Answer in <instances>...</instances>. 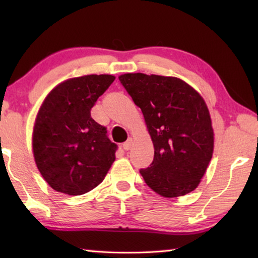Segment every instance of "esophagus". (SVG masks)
<instances>
[{
    "label": "esophagus",
    "instance_id": "esophagus-1",
    "mask_svg": "<svg viewBox=\"0 0 258 258\" xmlns=\"http://www.w3.org/2000/svg\"><path fill=\"white\" fill-rule=\"evenodd\" d=\"M132 146H133V139L130 138V139L127 140V141H126V142L124 143V145H123V148H124V149H125L126 151H127V150L131 149V148H132Z\"/></svg>",
    "mask_w": 258,
    "mask_h": 258
}]
</instances>
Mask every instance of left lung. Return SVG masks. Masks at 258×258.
<instances>
[{"label":"left lung","mask_w":258,"mask_h":258,"mask_svg":"<svg viewBox=\"0 0 258 258\" xmlns=\"http://www.w3.org/2000/svg\"><path fill=\"white\" fill-rule=\"evenodd\" d=\"M119 81L141 109L155 155L140 173L165 198L181 197L199 185L214 151L211 113L204 98L181 78L128 73Z\"/></svg>","instance_id":"obj_1"}]
</instances>
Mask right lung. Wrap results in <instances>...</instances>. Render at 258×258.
I'll return each instance as SVG.
<instances>
[{"label":"right lung","mask_w":258,"mask_h":258,"mask_svg":"<svg viewBox=\"0 0 258 258\" xmlns=\"http://www.w3.org/2000/svg\"><path fill=\"white\" fill-rule=\"evenodd\" d=\"M115 78L106 74L68 78L42 102L33 127V155L53 190L84 195L104 180L115 161L117 146L91 117V108Z\"/></svg>","instance_id":"add662e5"}]
</instances>
